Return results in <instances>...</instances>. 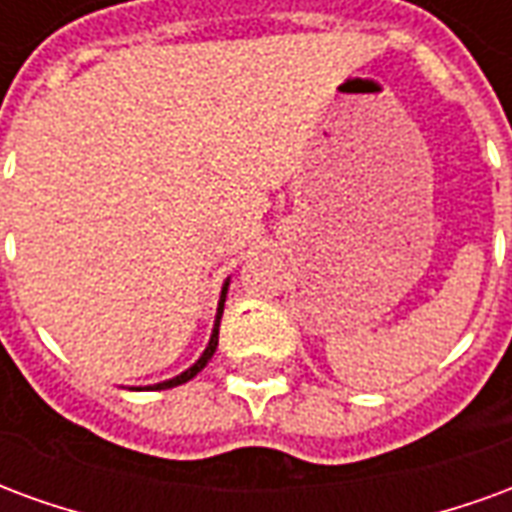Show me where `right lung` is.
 <instances>
[{
	"label": "right lung",
	"mask_w": 512,
	"mask_h": 512,
	"mask_svg": "<svg viewBox=\"0 0 512 512\" xmlns=\"http://www.w3.org/2000/svg\"><path fill=\"white\" fill-rule=\"evenodd\" d=\"M227 285L230 282H224V288H222V299H219V310H216V323H213V334H211V343H208V348L202 351V356L194 362V365L186 370V373H180V376L175 378H169V381H164V384H156V386H150V389H172V386H180V384H186V381H191V378L197 376L200 373L202 367L208 365V359L213 356V351H216V345H219V321H222V312H224V299H227Z\"/></svg>",
	"instance_id": "1"
}]
</instances>
